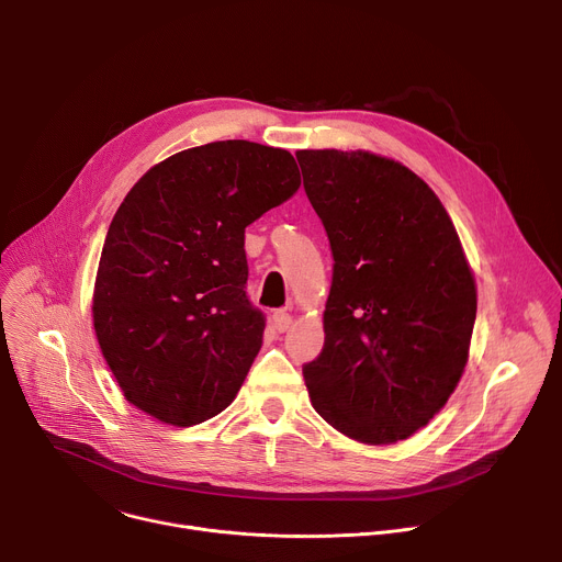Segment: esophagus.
<instances>
[{
    "label": "esophagus",
    "instance_id": "esophagus-1",
    "mask_svg": "<svg viewBox=\"0 0 562 562\" xmlns=\"http://www.w3.org/2000/svg\"><path fill=\"white\" fill-rule=\"evenodd\" d=\"M271 323H273V327H276V331H280V334H284L291 325H293V317H291V313H286V311H276L273 313V317H271Z\"/></svg>",
    "mask_w": 562,
    "mask_h": 562
}]
</instances>
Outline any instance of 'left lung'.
<instances>
[{
    "mask_svg": "<svg viewBox=\"0 0 562 562\" xmlns=\"http://www.w3.org/2000/svg\"><path fill=\"white\" fill-rule=\"evenodd\" d=\"M334 254L325 347L302 367L313 409L364 445L423 429L458 386L475 280L438 195L369 150H297Z\"/></svg>",
    "mask_w": 562,
    "mask_h": 562,
    "instance_id": "left-lung-1",
    "label": "left lung"
}]
</instances>
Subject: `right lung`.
I'll list each match as a JSON object with an SVG mask.
<instances>
[{
  "mask_svg": "<svg viewBox=\"0 0 562 562\" xmlns=\"http://www.w3.org/2000/svg\"><path fill=\"white\" fill-rule=\"evenodd\" d=\"M297 189L289 150L247 139L180 150L135 182L93 291L95 336L131 405L191 427L233 403L265 334L245 228Z\"/></svg>",
  "mask_w": 562,
  "mask_h": 562,
  "instance_id": "right-lung-1",
  "label": "right lung"
}]
</instances>
